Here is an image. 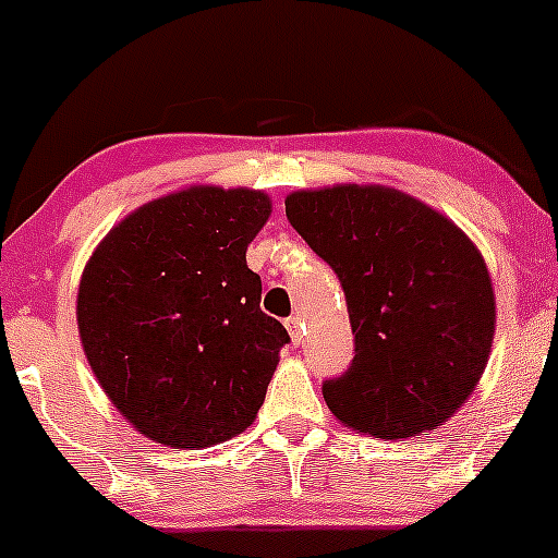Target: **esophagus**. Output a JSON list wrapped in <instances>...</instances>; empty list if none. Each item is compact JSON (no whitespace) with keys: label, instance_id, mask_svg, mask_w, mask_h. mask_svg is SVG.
<instances>
[{"label":"esophagus","instance_id":"obj_1","mask_svg":"<svg viewBox=\"0 0 558 558\" xmlns=\"http://www.w3.org/2000/svg\"><path fill=\"white\" fill-rule=\"evenodd\" d=\"M287 329H290L292 343L301 345L303 343V319L301 316H290V319H287Z\"/></svg>","mask_w":558,"mask_h":558}]
</instances>
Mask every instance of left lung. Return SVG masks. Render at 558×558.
<instances>
[{
  "instance_id": "1",
  "label": "left lung",
  "mask_w": 558,
  "mask_h": 558,
  "mask_svg": "<svg viewBox=\"0 0 558 558\" xmlns=\"http://www.w3.org/2000/svg\"><path fill=\"white\" fill-rule=\"evenodd\" d=\"M284 207L349 303L356 356L322 386L329 412L375 439L421 436L452 417L495 335L493 281L471 239L386 185L295 191Z\"/></svg>"
}]
</instances>
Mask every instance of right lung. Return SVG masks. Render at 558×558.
Here are the masks:
<instances>
[{"mask_svg": "<svg viewBox=\"0 0 558 558\" xmlns=\"http://www.w3.org/2000/svg\"><path fill=\"white\" fill-rule=\"evenodd\" d=\"M268 215L260 191L191 185L128 215L87 260L76 298L87 362L151 441L202 449L253 425L290 343L247 268Z\"/></svg>", "mask_w": 558, "mask_h": 558, "instance_id": "right-lung-1", "label": "right lung"}]
</instances>
